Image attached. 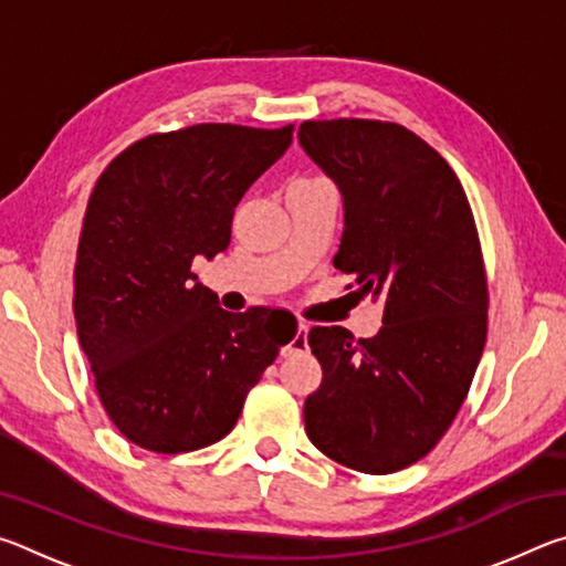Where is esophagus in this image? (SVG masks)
Segmentation results:
<instances>
[{
  "label": "esophagus",
  "mask_w": 566,
  "mask_h": 566,
  "mask_svg": "<svg viewBox=\"0 0 566 566\" xmlns=\"http://www.w3.org/2000/svg\"><path fill=\"white\" fill-rule=\"evenodd\" d=\"M306 332H310L306 324H300V327H296V334L292 337V342L286 344V347H282V357H292V354L306 352V347H310V344H306Z\"/></svg>",
  "instance_id": "1"
}]
</instances>
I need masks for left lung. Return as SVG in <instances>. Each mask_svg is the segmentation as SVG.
Segmentation results:
<instances>
[{
  "mask_svg": "<svg viewBox=\"0 0 566 566\" xmlns=\"http://www.w3.org/2000/svg\"><path fill=\"white\" fill-rule=\"evenodd\" d=\"M300 145L344 197L334 266L385 304L369 339L312 327L324 377L304 401L306 437L357 472H399L452 427L486 342L472 207L444 157L401 124L312 119Z\"/></svg>",
  "mask_w": 566,
  "mask_h": 566,
  "instance_id": "8db88e82",
  "label": "left lung"
}]
</instances>
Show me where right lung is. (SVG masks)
<instances>
[{
	"label": "right lung",
	"instance_id": "obj_1",
	"mask_svg": "<svg viewBox=\"0 0 566 566\" xmlns=\"http://www.w3.org/2000/svg\"><path fill=\"white\" fill-rule=\"evenodd\" d=\"M292 124L149 134L102 171L84 212L74 319L112 424L157 454L232 432L286 334L276 310L224 312L195 256L224 252L244 191L292 145Z\"/></svg>",
	"mask_w": 566,
	"mask_h": 566
}]
</instances>
